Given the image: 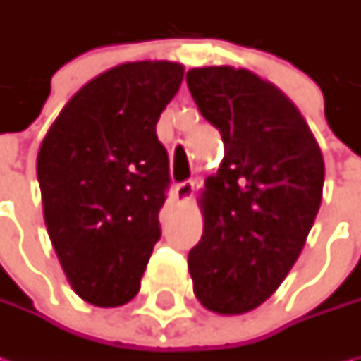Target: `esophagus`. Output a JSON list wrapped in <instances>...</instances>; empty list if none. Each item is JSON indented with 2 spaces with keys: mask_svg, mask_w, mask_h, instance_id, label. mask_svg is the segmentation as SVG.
<instances>
[{
  "mask_svg": "<svg viewBox=\"0 0 361 361\" xmlns=\"http://www.w3.org/2000/svg\"><path fill=\"white\" fill-rule=\"evenodd\" d=\"M174 192H176V201L178 202H187L192 192H195V180H185V183H178L174 187Z\"/></svg>",
  "mask_w": 361,
  "mask_h": 361,
  "instance_id": "esophagus-1",
  "label": "esophagus"
}]
</instances>
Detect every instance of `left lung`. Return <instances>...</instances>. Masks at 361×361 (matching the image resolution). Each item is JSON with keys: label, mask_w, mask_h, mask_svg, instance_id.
<instances>
[{"label": "left lung", "mask_w": 361, "mask_h": 361, "mask_svg": "<svg viewBox=\"0 0 361 361\" xmlns=\"http://www.w3.org/2000/svg\"><path fill=\"white\" fill-rule=\"evenodd\" d=\"M187 84L225 142L204 183V229L188 271L207 310L239 315L271 298L295 265L322 204L324 157L295 104L253 72L192 68Z\"/></svg>", "instance_id": "1"}]
</instances>
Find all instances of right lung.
Listing matches in <instances>:
<instances>
[{
  "mask_svg": "<svg viewBox=\"0 0 361 361\" xmlns=\"http://www.w3.org/2000/svg\"><path fill=\"white\" fill-rule=\"evenodd\" d=\"M183 74L176 62L120 63L72 96L39 146L48 235L92 305L128 303L160 239L171 174L157 122Z\"/></svg>",
  "mask_w": 361,
  "mask_h": 361,
  "instance_id": "1",
  "label": "right lung"
}]
</instances>
